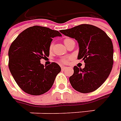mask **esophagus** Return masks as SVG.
I'll return each mask as SVG.
<instances>
[{"mask_svg":"<svg viewBox=\"0 0 121 121\" xmlns=\"http://www.w3.org/2000/svg\"><path fill=\"white\" fill-rule=\"evenodd\" d=\"M67 68V67H64V66H61V70H64L66 69Z\"/></svg>","mask_w":121,"mask_h":121,"instance_id":"34e87169","label":"esophagus"}]
</instances>
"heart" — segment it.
Wrapping results in <instances>:
<instances>
[{"label": "heart", "instance_id": "heart-1", "mask_svg": "<svg viewBox=\"0 0 121 121\" xmlns=\"http://www.w3.org/2000/svg\"><path fill=\"white\" fill-rule=\"evenodd\" d=\"M70 40V39L67 38V39H65V40H64V42H67L68 40ZM52 46H53V44L52 43V44L51 45V46H50V49H52ZM68 61H69V59H66V58H65V59H62V60H61V62H63V63H67Z\"/></svg>", "mask_w": 121, "mask_h": 121}]
</instances>
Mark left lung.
Instances as JSON below:
<instances>
[{
	"instance_id": "left-lung-1",
	"label": "left lung",
	"mask_w": 121,
	"mask_h": 121,
	"mask_svg": "<svg viewBox=\"0 0 121 121\" xmlns=\"http://www.w3.org/2000/svg\"><path fill=\"white\" fill-rule=\"evenodd\" d=\"M61 33L77 40L79 45L78 59H82L85 68L74 67L69 78L73 88L81 93L97 90L108 78L113 63L112 42L106 33L96 26L81 24Z\"/></svg>"
}]
</instances>
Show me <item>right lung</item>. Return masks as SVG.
Segmentation results:
<instances>
[{
  "label": "right lung",
  "instance_id": "obj_1",
  "mask_svg": "<svg viewBox=\"0 0 121 121\" xmlns=\"http://www.w3.org/2000/svg\"><path fill=\"white\" fill-rule=\"evenodd\" d=\"M56 36H61L58 31L35 26L22 31L11 45L9 69L25 92L39 95L52 87L61 67L54 62L44 66L40 60L49 56L51 43Z\"/></svg>",
  "mask_w": 121,
  "mask_h": 121
}]
</instances>
